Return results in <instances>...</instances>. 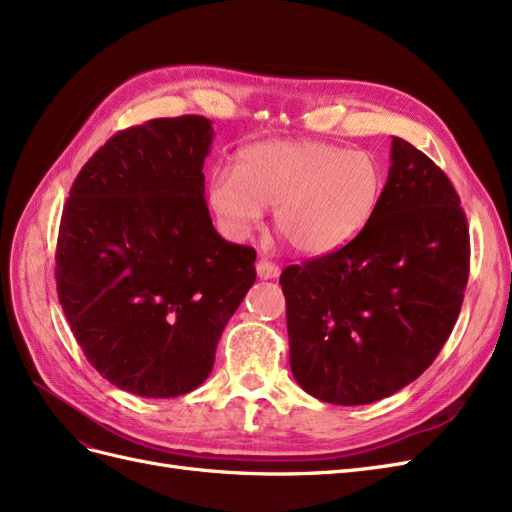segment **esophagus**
<instances>
[{
  "label": "esophagus",
  "mask_w": 512,
  "mask_h": 512,
  "mask_svg": "<svg viewBox=\"0 0 512 512\" xmlns=\"http://www.w3.org/2000/svg\"><path fill=\"white\" fill-rule=\"evenodd\" d=\"M256 273H258L260 280H275V277L280 275V267H277L275 262H271L267 258H260L256 262Z\"/></svg>",
  "instance_id": "1"
}]
</instances>
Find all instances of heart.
Returning a JSON list of instances; mask_svg holds the SVG:
<instances>
[{
    "instance_id": "obj_1",
    "label": "heart",
    "mask_w": 512,
    "mask_h": 512,
    "mask_svg": "<svg viewBox=\"0 0 512 512\" xmlns=\"http://www.w3.org/2000/svg\"><path fill=\"white\" fill-rule=\"evenodd\" d=\"M384 188L369 151L322 141H267L241 149L237 170L218 168L207 200L224 235L245 239L273 207L275 228L294 250L331 254L374 215Z\"/></svg>"
}]
</instances>
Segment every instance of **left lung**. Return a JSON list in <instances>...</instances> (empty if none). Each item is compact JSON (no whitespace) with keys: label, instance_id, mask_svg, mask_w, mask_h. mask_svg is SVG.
<instances>
[{"label":"left lung","instance_id":"left-lung-1","mask_svg":"<svg viewBox=\"0 0 512 512\" xmlns=\"http://www.w3.org/2000/svg\"><path fill=\"white\" fill-rule=\"evenodd\" d=\"M468 273L470 232L451 179L393 136L389 179L367 226L280 277L294 380L335 406L404 389L451 335Z\"/></svg>","mask_w":512,"mask_h":512}]
</instances>
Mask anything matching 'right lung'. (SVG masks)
Listing matches in <instances>:
<instances>
[{
    "label": "right lung",
    "instance_id": "obj_1",
    "mask_svg": "<svg viewBox=\"0 0 512 512\" xmlns=\"http://www.w3.org/2000/svg\"><path fill=\"white\" fill-rule=\"evenodd\" d=\"M211 121L121 130L76 175L61 213L55 280L70 329L100 376L141 397H179L211 374L256 252L215 232L203 164Z\"/></svg>",
    "mask_w": 512,
    "mask_h": 512
}]
</instances>
